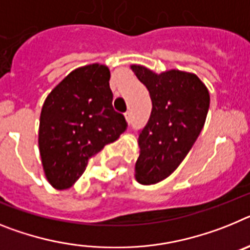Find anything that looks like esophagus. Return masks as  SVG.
<instances>
[{"instance_id":"34e87169","label":"esophagus","mask_w":250,"mask_h":250,"mask_svg":"<svg viewBox=\"0 0 250 250\" xmlns=\"http://www.w3.org/2000/svg\"><path fill=\"white\" fill-rule=\"evenodd\" d=\"M125 119H127V122H131V121H132V113L129 112V110H128V112H125Z\"/></svg>"}]
</instances>
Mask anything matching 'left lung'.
I'll use <instances>...</instances> for the list:
<instances>
[{
	"instance_id": "1",
	"label": "left lung",
	"mask_w": 250,
	"mask_h": 250,
	"mask_svg": "<svg viewBox=\"0 0 250 250\" xmlns=\"http://www.w3.org/2000/svg\"><path fill=\"white\" fill-rule=\"evenodd\" d=\"M131 69L152 101L148 122L138 132L141 151L136 162L137 181L152 185L170 176L194 146L208 116L210 95L195 74H155L141 65Z\"/></svg>"
}]
</instances>
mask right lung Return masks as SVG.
Segmentation results:
<instances>
[{"instance_id":"right-lung-1","label":"right lung","mask_w":250,"mask_h":250,"mask_svg":"<svg viewBox=\"0 0 250 250\" xmlns=\"http://www.w3.org/2000/svg\"><path fill=\"white\" fill-rule=\"evenodd\" d=\"M109 69H75L47 95L40 116L39 148L45 175L55 188L75 184L89 160L127 129L113 108Z\"/></svg>"}]
</instances>
